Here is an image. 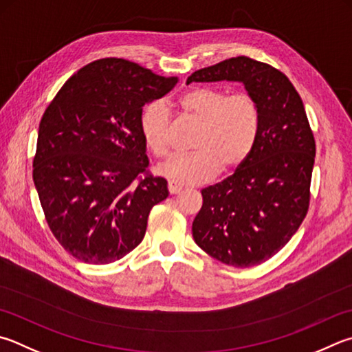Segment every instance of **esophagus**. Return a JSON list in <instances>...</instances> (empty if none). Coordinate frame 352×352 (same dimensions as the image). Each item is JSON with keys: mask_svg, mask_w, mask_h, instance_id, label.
I'll return each mask as SVG.
<instances>
[{"mask_svg": "<svg viewBox=\"0 0 352 352\" xmlns=\"http://www.w3.org/2000/svg\"><path fill=\"white\" fill-rule=\"evenodd\" d=\"M182 189H183V188L180 186V184H177V183H174V182H169V183H168V190H169L170 195L180 194Z\"/></svg>", "mask_w": 352, "mask_h": 352, "instance_id": "1", "label": "esophagus"}]
</instances>
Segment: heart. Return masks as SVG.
Listing matches in <instances>:
<instances>
[{
  "label": "heart",
  "mask_w": 352,
  "mask_h": 352,
  "mask_svg": "<svg viewBox=\"0 0 352 352\" xmlns=\"http://www.w3.org/2000/svg\"><path fill=\"white\" fill-rule=\"evenodd\" d=\"M186 117L200 123L188 155H174L157 166V174L178 184H201L219 174L235 170L252 154L260 132V109L251 95L217 87H194L178 98ZM140 131L155 157L169 152L170 112L163 101L144 107Z\"/></svg>",
  "instance_id": "obj_1"
}]
</instances>
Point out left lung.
Instances as JSON below:
<instances>
[{
	"label": "left lung",
	"instance_id": "8db88e82",
	"mask_svg": "<svg viewBox=\"0 0 352 352\" xmlns=\"http://www.w3.org/2000/svg\"><path fill=\"white\" fill-rule=\"evenodd\" d=\"M225 80L243 82L257 101L260 132L246 162L201 190L192 235L210 257L249 267L276 255L308 214L316 142L303 101L280 70L235 56L195 70L188 82Z\"/></svg>",
	"mask_w": 352,
	"mask_h": 352
}]
</instances>
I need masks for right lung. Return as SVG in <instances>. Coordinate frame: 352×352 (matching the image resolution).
<instances>
[{
	"label": "right lung",
	"instance_id": "obj_1",
	"mask_svg": "<svg viewBox=\"0 0 352 352\" xmlns=\"http://www.w3.org/2000/svg\"><path fill=\"white\" fill-rule=\"evenodd\" d=\"M177 81L103 58L70 76L47 106L34 183L50 231L75 258H123L142 243L151 209L169 195L168 182L148 172L140 118Z\"/></svg>",
	"mask_w": 352,
	"mask_h": 352
}]
</instances>
